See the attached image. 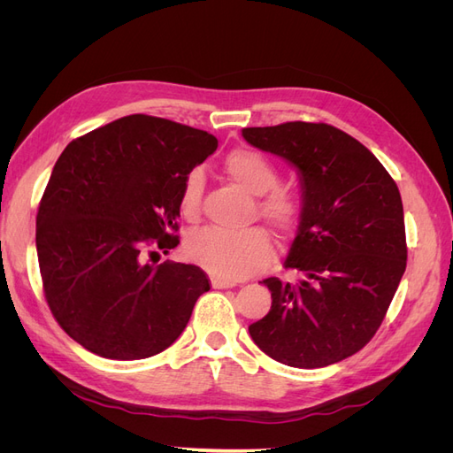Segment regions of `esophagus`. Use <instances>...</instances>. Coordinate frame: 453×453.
Returning <instances> with one entry per match:
<instances>
[{
  "instance_id": "34e87169",
  "label": "esophagus",
  "mask_w": 453,
  "mask_h": 453,
  "mask_svg": "<svg viewBox=\"0 0 453 453\" xmlns=\"http://www.w3.org/2000/svg\"><path fill=\"white\" fill-rule=\"evenodd\" d=\"M236 281H230V280H225V278H211V287L213 289H228V287H234Z\"/></svg>"
}]
</instances>
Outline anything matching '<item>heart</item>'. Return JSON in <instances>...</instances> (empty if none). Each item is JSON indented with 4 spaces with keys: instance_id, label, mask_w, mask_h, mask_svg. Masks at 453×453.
<instances>
[{
    "instance_id": "obj_1",
    "label": "heart",
    "mask_w": 453,
    "mask_h": 453,
    "mask_svg": "<svg viewBox=\"0 0 453 453\" xmlns=\"http://www.w3.org/2000/svg\"><path fill=\"white\" fill-rule=\"evenodd\" d=\"M223 170L245 193L261 195L257 210L278 234L285 236L295 230L303 213V202L293 188L276 185V166L265 155L251 149H234L225 157ZM202 190L200 172H188L180 190V210L188 221H196L200 215ZM185 253L217 278L242 280L270 263L272 242L260 228H202L187 238Z\"/></svg>"
}]
</instances>
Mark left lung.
Masks as SVG:
<instances>
[{"mask_svg": "<svg viewBox=\"0 0 453 453\" xmlns=\"http://www.w3.org/2000/svg\"><path fill=\"white\" fill-rule=\"evenodd\" d=\"M242 135L289 160L303 185L300 226L283 263L300 280L263 281L272 308L250 334L268 357L295 368L346 359L372 340L406 270L399 187L363 143L325 122Z\"/></svg>", "mask_w": 453, "mask_h": 453, "instance_id": "1", "label": "left lung"}]
</instances>
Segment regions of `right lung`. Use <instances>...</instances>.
<instances>
[{
    "label": "right lung",
    "instance_id": "obj_1",
    "mask_svg": "<svg viewBox=\"0 0 453 453\" xmlns=\"http://www.w3.org/2000/svg\"><path fill=\"white\" fill-rule=\"evenodd\" d=\"M215 149L208 132L142 113L64 149L39 202L35 245L54 319L85 349L147 359L183 333L210 280L195 265L149 260L180 243L181 183Z\"/></svg>",
    "mask_w": 453,
    "mask_h": 453
}]
</instances>
